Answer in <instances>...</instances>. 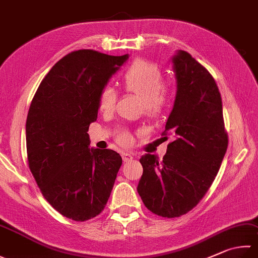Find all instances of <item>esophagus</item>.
I'll return each instance as SVG.
<instances>
[{
    "label": "esophagus",
    "instance_id": "esophagus-1",
    "mask_svg": "<svg viewBox=\"0 0 258 258\" xmlns=\"http://www.w3.org/2000/svg\"><path fill=\"white\" fill-rule=\"evenodd\" d=\"M133 158H134V156L130 153H123L122 154L123 162H130V160H133Z\"/></svg>",
    "mask_w": 258,
    "mask_h": 258
}]
</instances>
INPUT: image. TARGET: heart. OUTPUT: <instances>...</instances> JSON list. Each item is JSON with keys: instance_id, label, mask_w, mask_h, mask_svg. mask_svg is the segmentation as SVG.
<instances>
[{"instance_id": "b5f03b06", "label": "heart", "mask_w": 258, "mask_h": 258, "mask_svg": "<svg viewBox=\"0 0 258 258\" xmlns=\"http://www.w3.org/2000/svg\"><path fill=\"white\" fill-rule=\"evenodd\" d=\"M124 89L131 93L140 96L144 101L145 113L148 116H156L167 104V93L163 90L165 80L162 71L153 62L137 59L131 64L122 76ZM118 99V93L111 86L102 90L99 99L101 111H112ZM118 143L128 146L133 142V136L129 131L123 130L116 137Z\"/></svg>"}]
</instances>
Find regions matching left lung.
<instances>
[{
	"label": "left lung",
	"mask_w": 258,
	"mask_h": 258,
	"mask_svg": "<svg viewBox=\"0 0 258 258\" xmlns=\"http://www.w3.org/2000/svg\"><path fill=\"white\" fill-rule=\"evenodd\" d=\"M172 61L176 96L164 135H172L173 142L163 160L150 154L140 158L137 187L146 208L164 218L185 215L202 200L228 147L215 79L186 51L178 50Z\"/></svg>",
	"instance_id": "8db88e82"
}]
</instances>
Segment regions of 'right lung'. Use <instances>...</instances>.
<instances>
[{
    "instance_id": "1",
    "label": "right lung",
    "mask_w": 258,
    "mask_h": 258,
    "mask_svg": "<svg viewBox=\"0 0 258 258\" xmlns=\"http://www.w3.org/2000/svg\"><path fill=\"white\" fill-rule=\"evenodd\" d=\"M128 55L72 51L41 81L26 123L29 168L49 205L69 219L103 211L122 164L111 149L90 148L102 90Z\"/></svg>"
}]
</instances>
